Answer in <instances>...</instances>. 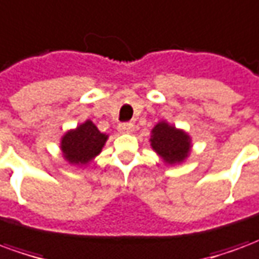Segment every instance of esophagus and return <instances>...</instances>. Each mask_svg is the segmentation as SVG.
<instances>
[{
	"label": "esophagus",
	"instance_id": "34e87169",
	"mask_svg": "<svg viewBox=\"0 0 259 259\" xmlns=\"http://www.w3.org/2000/svg\"><path fill=\"white\" fill-rule=\"evenodd\" d=\"M118 129L120 133H132L133 132V129H135V124L133 123H120L118 126Z\"/></svg>",
	"mask_w": 259,
	"mask_h": 259
}]
</instances>
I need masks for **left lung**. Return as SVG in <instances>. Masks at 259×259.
Wrapping results in <instances>:
<instances>
[{
    "label": "left lung",
    "instance_id": "obj_1",
    "mask_svg": "<svg viewBox=\"0 0 259 259\" xmlns=\"http://www.w3.org/2000/svg\"><path fill=\"white\" fill-rule=\"evenodd\" d=\"M151 146L166 162L176 163L187 157L190 140L185 132L161 122L152 130Z\"/></svg>",
    "mask_w": 259,
    "mask_h": 259
}]
</instances>
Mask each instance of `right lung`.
<instances>
[{
  "label": "right lung",
  "instance_id": "add662e5",
  "mask_svg": "<svg viewBox=\"0 0 259 259\" xmlns=\"http://www.w3.org/2000/svg\"><path fill=\"white\" fill-rule=\"evenodd\" d=\"M107 137L91 120H87L76 130H70L64 136L62 151L65 158L70 163H87L101 152Z\"/></svg>",
  "mask_w": 259,
  "mask_h": 259
}]
</instances>
